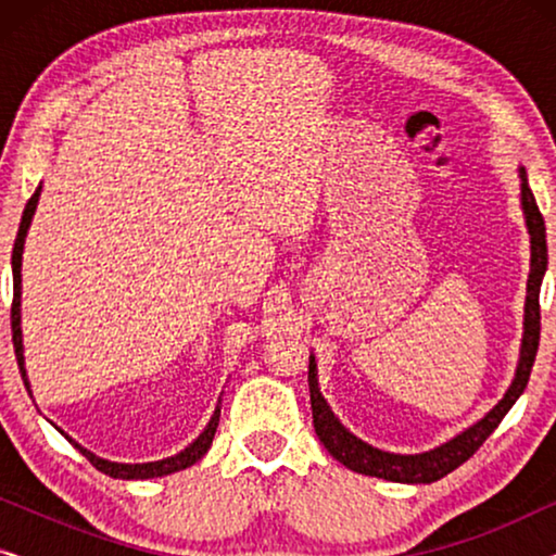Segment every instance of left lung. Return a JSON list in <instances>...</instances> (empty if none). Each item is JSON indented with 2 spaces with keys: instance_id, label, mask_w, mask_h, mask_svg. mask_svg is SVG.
Segmentation results:
<instances>
[{
  "instance_id": "1",
  "label": "left lung",
  "mask_w": 556,
  "mask_h": 556,
  "mask_svg": "<svg viewBox=\"0 0 556 556\" xmlns=\"http://www.w3.org/2000/svg\"><path fill=\"white\" fill-rule=\"evenodd\" d=\"M519 179H521V210L523 219H527V230L531 235V270L527 280V306H523V339H521V354H519V367H516L514 382L508 387L504 397L498 400V405L485 413L481 420L470 425L463 432H458L447 443L432 447L428 453H415V455H402V453H387L379 447L364 443L349 432L344 425L339 422V417L331 413L329 402L324 400V394L318 392V369H316V356H308V390H311V409H314V428L316 435L321 440L326 451H329L339 463H344L349 470L364 476L384 478V481L394 483H432L440 478L453 473L455 468L463 466L478 447L485 443V438L498 428V422L504 420L508 409L514 407V402L521 397V392L527 390L531 367H534L536 349H539V331H542V314H539V288H542V278L546 273V227L544 217L536 207L534 194L527 181V169L519 166Z\"/></svg>"
}]
</instances>
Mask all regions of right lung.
Here are the masks:
<instances>
[{"mask_svg":"<svg viewBox=\"0 0 556 556\" xmlns=\"http://www.w3.org/2000/svg\"><path fill=\"white\" fill-rule=\"evenodd\" d=\"M40 189H35V194L29 197L25 212H22V223H20V232H17V240H14V250H12V276H14V299H12V341H14V356H17V364H20V371H22V379H25V387L29 392V379H27V369H25V354H22V314H20V306H22V250H25V238H27V230H29V223H33V215L37 210V200H40ZM217 422H219V405L215 407V413H212L207 428L200 432V438L194 440L192 445H187L185 451L172 455V458H164V460H154V463H113V460H105V458H98L86 447L75 443H71L78 447V451L86 455V458L93 463V466L101 470V473L111 476V478H121V481H147V478H159V476H169V473H177V470H185L189 466H194L197 460L202 458L204 453L210 451L212 445V438H215L217 432Z\"/></svg>","mask_w":556,"mask_h":556,"instance_id":"add662e5","label":"right lung"}]
</instances>
